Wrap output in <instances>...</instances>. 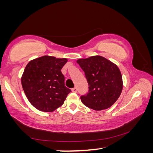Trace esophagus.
I'll use <instances>...</instances> for the list:
<instances>
[{"label": "esophagus", "mask_w": 153, "mask_h": 153, "mask_svg": "<svg viewBox=\"0 0 153 153\" xmlns=\"http://www.w3.org/2000/svg\"><path fill=\"white\" fill-rule=\"evenodd\" d=\"M71 90H72V92H73L74 93H76L77 92V90L76 88H72Z\"/></svg>", "instance_id": "34e87169"}]
</instances>
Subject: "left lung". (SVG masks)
<instances>
[{
    "instance_id": "left-lung-1",
    "label": "left lung",
    "mask_w": 153,
    "mask_h": 153,
    "mask_svg": "<svg viewBox=\"0 0 153 153\" xmlns=\"http://www.w3.org/2000/svg\"><path fill=\"white\" fill-rule=\"evenodd\" d=\"M77 63L84 71L88 92L80 98L83 104L95 111L111 107L123 89L122 76L115 63L101 56L80 59Z\"/></svg>"
}]
</instances>
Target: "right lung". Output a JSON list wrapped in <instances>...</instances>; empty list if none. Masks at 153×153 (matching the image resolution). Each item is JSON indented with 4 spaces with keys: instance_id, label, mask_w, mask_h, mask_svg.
<instances>
[{
    "instance_id": "right-lung-1",
    "label": "right lung",
    "mask_w": 153,
    "mask_h": 153,
    "mask_svg": "<svg viewBox=\"0 0 153 153\" xmlns=\"http://www.w3.org/2000/svg\"><path fill=\"white\" fill-rule=\"evenodd\" d=\"M67 59L43 56L30 61L22 77V85L28 100L36 108L53 112L63 104L71 91L65 86L61 69Z\"/></svg>"
}]
</instances>
